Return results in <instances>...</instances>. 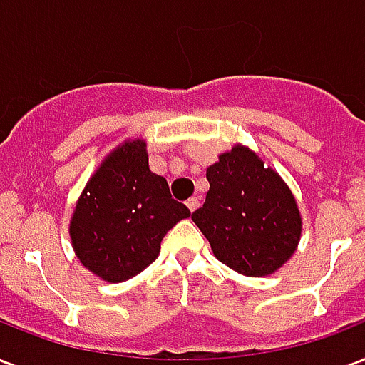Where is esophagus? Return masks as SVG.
<instances>
[{
    "instance_id": "obj_1",
    "label": "esophagus",
    "mask_w": 365,
    "mask_h": 365,
    "mask_svg": "<svg viewBox=\"0 0 365 365\" xmlns=\"http://www.w3.org/2000/svg\"><path fill=\"white\" fill-rule=\"evenodd\" d=\"M186 207L190 209V213H194L197 209V200L196 197H190V200H186Z\"/></svg>"
}]
</instances>
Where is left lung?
<instances>
[{
    "instance_id": "1",
    "label": "left lung",
    "mask_w": 365,
    "mask_h": 365,
    "mask_svg": "<svg viewBox=\"0 0 365 365\" xmlns=\"http://www.w3.org/2000/svg\"><path fill=\"white\" fill-rule=\"evenodd\" d=\"M205 203L192 221L213 255L238 274L262 278L295 253L303 232L297 200L257 152L234 144L207 168Z\"/></svg>"
}]
</instances>
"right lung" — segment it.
<instances>
[{"instance_id":"add662e5","label":"right lung","mask_w":365,"mask_h":365,"mask_svg":"<svg viewBox=\"0 0 365 365\" xmlns=\"http://www.w3.org/2000/svg\"><path fill=\"white\" fill-rule=\"evenodd\" d=\"M190 211L175 202L168 180L152 173L144 138H127L106 154L76 202L70 240L83 267L120 284L150 267L168 230Z\"/></svg>"}]
</instances>
